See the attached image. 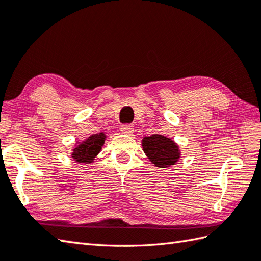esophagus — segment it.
Returning <instances> with one entry per match:
<instances>
[{
  "mask_svg": "<svg viewBox=\"0 0 261 261\" xmlns=\"http://www.w3.org/2000/svg\"><path fill=\"white\" fill-rule=\"evenodd\" d=\"M120 130H121L122 134L131 135L132 132H134V125H132V124H123V125H121Z\"/></svg>",
  "mask_w": 261,
  "mask_h": 261,
  "instance_id": "esophagus-1",
  "label": "esophagus"
}]
</instances>
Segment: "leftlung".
I'll list each match as a JSON object with an SVG mask.
<instances>
[{
	"mask_svg": "<svg viewBox=\"0 0 261 261\" xmlns=\"http://www.w3.org/2000/svg\"><path fill=\"white\" fill-rule=\"evenodd\" d=\"M142 148L149 160L159 168H167L175 165L180 157L179 147L162 135H152L142 139Z\"/></svg>",
	"mask_w": 261,
	"mask_h": 261,
	"instance_id": "8db88e82",
	"label": "left lung"
}]
</instances>
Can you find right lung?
Instances as JSON below:
<instances>
[{
	"label": "right lung",
	"instance_id": "1",
	"mask_svg": "<svg viewBox=\"0 0 261 261\" xmlns=\"http://www.w3.org/2000/svg\"><path fill=\"white\" fill-rule=\"evenodd\" d=\"M105 138H107V136H105L104 132H99V134H95L88 137L87 139L85 141H83L82 143L77 142L76 148H74L73 152H71V157H73L75 162L77 163H93L94 158H95L98 152L101 151L102 146L104 145Z\"/></svg>",
	"mask_w": 261,
	"mask_h": 261
}]
</instances>
